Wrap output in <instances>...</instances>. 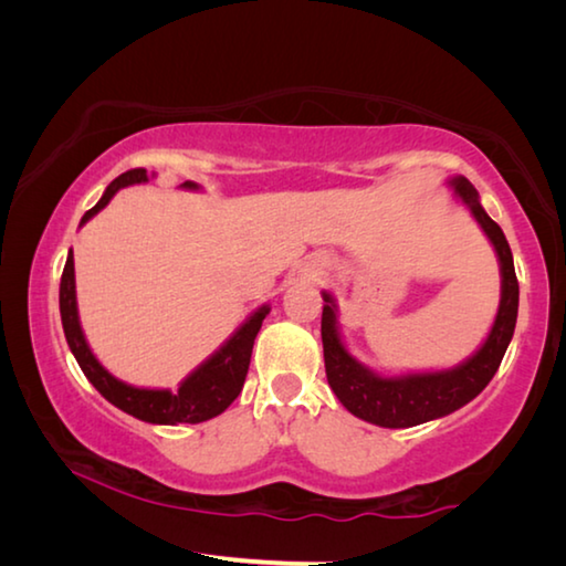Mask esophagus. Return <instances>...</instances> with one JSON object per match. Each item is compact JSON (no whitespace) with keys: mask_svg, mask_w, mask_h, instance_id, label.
<instances>
[{"mask_svg":"<svg viewBox=\"0 0 566 566\" xmlns=\"http://www.w3.org/2000/svg\"><path fill=\"white\" fill-rule=\"evenodd\" d=\"M322 274V270H317V272H314V276H319Z\"/></svg>","mask_w":566,"mask_h":566,"instance_id":"34e87169","label":"esophagus"}]
</instances>
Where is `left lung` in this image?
Listing matches in <instances>:
<instances>
[{
  "instance_id": "1",
  "label": "left lung",
  "mask_w": 566,
  "mask_h": 566,
  "mask_svg": "<svg viewBox=\"0 0 566 566\" xmlns=\"http://www.w3.org/2000/svg\"><path fill=\"white\" fill-rule=\"evenodd\" d=\"M449 185H452L459 202L469 207L476 224L482 227V232L492 242L496 260H500V310H496L492 332L486 334L482 347L457 367L381 377L354 359L344 347L337 327V304H334L329 292H322V344L329 387L354 417L369 421V424L405 429L452 415L490 385L512 342L516 310H520V282H516L514 274L510 242H506L502 227L484 212L472 181L467 177H454L449 179Z\"/></svg>"
}]
</instances>
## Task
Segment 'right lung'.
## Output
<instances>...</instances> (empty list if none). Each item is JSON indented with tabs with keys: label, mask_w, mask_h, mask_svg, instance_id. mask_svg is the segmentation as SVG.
Wrapping results in <instances>:
<instances>
[{
	"label": "right lung",
	"mask_w": 566,
	"mask_h": 566,
	"mask_svg": "<svg viewBox=\"0 0 566 566\" xmlns=\"http://www.w3.org/2000/svg\"><path fill=\"white\" fill-rule=\"evenodd\" d=\"M149 181L147 169H129L119 175L112 185L104 189V195L97 205H94L87 214L82 217V224L109 205V199L117 195L122 187L142 185ZM185 189H199L195 181H185ZM60 314L62 327L70 349L74 354L76 364H80L84 377H87L99 395L112 401L114 407L127 411V415L137 417L149 424H199L207 421L232 405L244 387V377L249 369V359H252V347L256 339V332L262 329V322L270 314V304H262L252 317H249L242 327H239L232 337H229L222 347H219L212 357L205 359L191 375L181 381L177 391L169 389H142L132 387L127 381L117 379L102 367L99 359L94 357L87 339H84L80 312H76V286H74V254L70 249L66 254V264L62 272L60 284Z\"/></svg>",
	"instance_id": "add662e5"
}]
</instances>
